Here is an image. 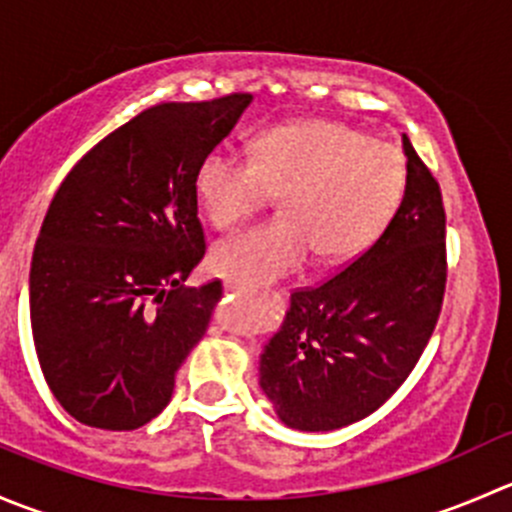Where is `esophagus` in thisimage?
<instances>
[{
	"instance_id": "obj_1",
	"label": "esophagus",
	"mask_w": 512,
	"mask_h": 512,
	"mask_svg": "<svg viewBox=\"0 0 512 512\" xmlns=\"http://www.w3.org/2000/svg\"><path fill=\"white\" fill-rule=\"evenodd\" d=\"M225 289H227V292H237V294L245 292V287H242L240 282H235V280H225Z\"/></svg>"
}]
</instances>
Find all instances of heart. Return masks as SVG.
I'll return each mask as SVG.
<instances>
[{"label":"heart","mask_w":512,"mask_h":512,"mask_svg":"<svg viewBox=\"0 0 512 512\" xmlns=\"http://www.w3.org/2000/svg\"><path fill=\"white\" fill-rule=\"evenodd\" d=\"M195 190L218 230H232L282 198L277 223L213 247L220 275L255 287L297 272L312 252L322 262H347L369 250L404 203L406 163L399 148L352 126L297 121L262 133L252 160L208 153Z\"/></svg>","instance_id":"obj_1"}]
</instances>
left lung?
Segmentation results:
<instances>
[{"label": "left lung", "mask_w": 512, "mask_h": 512, "mask_svg": "<svg viewBox=\"0 0 512 512\" xmlns=\"http://www.w3.org/2000/svg\"><path fill=\"white\" fill-rule=\"evenodd\" d=\"M406 193L384 235L319 287L297 289L260 354V389L297 431L374 414L426 349L446 289L441 188L404 136Z\"/></svg>", "instance_id": "8db88e82"}]
</instances>
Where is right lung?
<instances>
[{
    "instance_id": "add662e5",
    "label": "right lung",
    "mask_w": 512,
    "mask_h": 512,
    "mask_svg": "<svg viewBox=\"0 0 512 512\" xmlns=\"http://www.w3.org/2000/svg\"><path fill=\"white\" fill-rule=\"evenodd\" d=\"M252 96L158 103L74 165L49 205L29 312L41 371L76 421L146 426L203 339L223 287H185L205 257L195 175Z\"/></svg>"
}]
</instances>
